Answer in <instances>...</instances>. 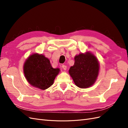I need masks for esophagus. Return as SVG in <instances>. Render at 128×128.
Segmentation results:
<instances>
[{
    "mask_svg": "<svg viewBox=\"0 0 128 128\" xmlns=\"http://www.w3.org/2000/svg\"><path fill=\"white\" fill-rule=\"evenodd\" d=\"M62 67L63 69H64V70H66L67 69V66L66 65L63 64L62 66Z\"/></svg>",
    "mask_w": 128,
    "mask_h": 128,
    "instance_id": "esophagus-1",
    "label": "esophagus"
}]
</instances>
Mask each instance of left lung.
<instances>
[{
  "instance_id": "obj_1",
  "label": "left lung",
  "mask_w": 128,
  "mask_h": 128,
  "mask_svg": "<svg viewBox=\"0 0 128 128\" xmlns=\"http://www.w3.org/2000/svg\"><path fill=\"white\" fill-rule=\"evenodd\" d=\"M99 64L96 57L87 52L80 53L75 57V63L69 70L76 86L88 88L92 86L97 78Z\"/></svg>"
}]
</instances>
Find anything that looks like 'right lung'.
<instances>
[{
    "mask_svg": "<svg viewBox=\"0 0 128 128\" xmlns=\"http://www.w3.org/2000/svg\"><path fill=\"white\" fill-rule=\"evenodd\" d=\"M59 68H53L47 58L33 54L26 61L24 72L27 81L34 87L45 90L53 84L59 74Z\"/></svg>",
    "mask_w": 128,
    "mask_h": 128,
    "instance_id": "1",
    "label": "right lung"
}]
</instances>
